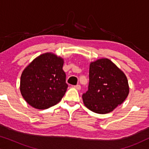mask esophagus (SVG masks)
<instances>
[{"label": "esophagus", "mask_w": 149, "mask_h": 149, "mask_svg": "<svg viewBox=\"0 0 149 149\" xmlns=\"http://www.w3.org/2000/svg\"><path fill=\"white\" fill-rule=\"evenodd\" d=\"M74 88H76L77 89H78V90H80V89H81V85H75Z\"/></svg>", "instance_id": "34e87169"}]
</instances>
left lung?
I'll return each instance as SVG.
<instances>
[{
	"label": "left lung",
	"mask_w": 149,
	"mask_h": 149,
	"mask_svg": "<svg viewBox=\"0 0 149 149\" xmlns=\"http://www.w3.org/2000/svg\"><path fill=\"white\" fill-rule=\"evenodd\" d=\"M88 90L83 93L87 109L98 114H107L121 104L129 93L125 74L107 58L91 62L89 66Z\"/></svg>",
	"instance_id": "1"
}]
</instances>
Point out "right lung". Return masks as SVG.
Segmentation results:
<instances>
[{
	"mask_svg": "<svg viewBox=\"0 0 149 149\" xmlns=\"http://www.w3.org/2000/svg\"><path fill=\"white\" fill-rule=\"evenodd\" d=\"M64 60L52 53L34 59L22 72L20 91L28 104L37 109L56 105L68 85L62 67Z\"/></svg>",
	"mask_w": 149,
	"mask_h": 149,
	"instance_id": "right-lung-1",
	"label": "right lung"
}]
</instances>
